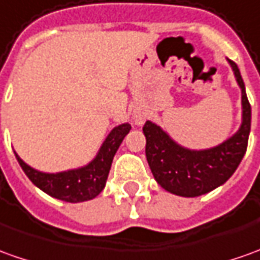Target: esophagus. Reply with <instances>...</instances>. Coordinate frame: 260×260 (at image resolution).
<instances>
[{"label":"esophagus","mask_w":260,"mask_h":260,"mask_svg":"<svg viewBox=\"0 0 260 260\" xmlns=\"http://www.w3.org/2000/svg\"><path fill=\"white\" fill-rule=\"evenodd\" d=\"M135 122H137V123H141V122H142V121H141V119H138V118H137V119H135Z\"/></svg>","instance_id":"1"}]
</instances>
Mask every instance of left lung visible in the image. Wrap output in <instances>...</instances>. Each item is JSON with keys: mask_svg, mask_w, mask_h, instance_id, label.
Instances as JSON below:
<instances>
[{"mask_svg": "<svg viewBox=\"0 0 260 260\" xmlns=\"http://www.w3.org/2000/svg\"><path fill=\"white\" fill-rule=\"evenodd\" d=\"M242 91V123L236 134L209 149H188L176 144L156 123L146 121V160L155 181L178 197L195 198L223 185L239 167L248 148L250 132V104L238 65L229 61Z\"/></svg>", "mask_w": 260, "mask_h": 260, "instance_id": "obj_1", "label": "left lung"}]
</instances>
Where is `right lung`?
I'll list each match as a JSON object with an SVG mask.
<instances>
[{
	"label": "right lung",
	"mask_w": 260,
	"mask_h": 260,
	"mask_svg": "<svg viewBox=\"0 0 260 260\" xmlns=\"http://www.w3.org/2000/svg\"><path fill=\"white\" fill-rule=\"evenodd\" d=\"M129 131V123H122L115 126L104 141L96 156L88 165L77 169H70L56 174H45L26 165L17 153L15 158L22 168V171L29 178V181L45 193H48L49 197L71 204L84 202L98 197L105 188L112 159L119 145L122 144L123 138L126 137Z\"/></svg>",
	"instance_id": "add662e5"
}]
</instances>
